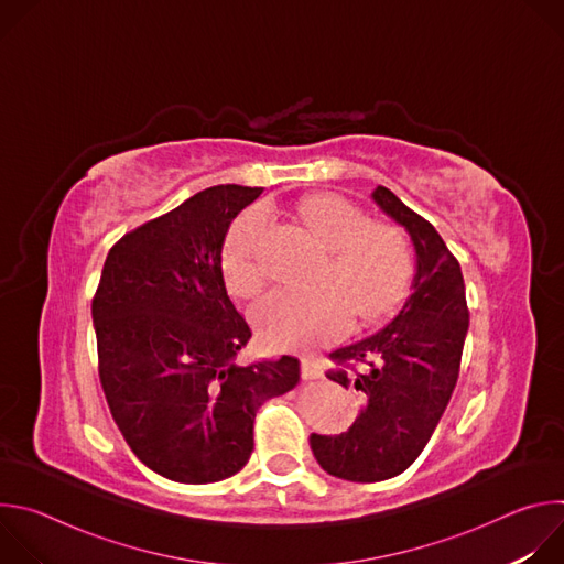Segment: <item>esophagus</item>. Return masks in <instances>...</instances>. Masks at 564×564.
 I'll return each mask as SVG.
<instances>
[{
  "label": "esophagus",
  "instance_id": "obj_1",
  "mask_svg": "<svg viewBox=\"0 0 564 564\" xmlns=\"http://www.w3.org/2000/svg\"><path fill=\"white\" fill-rule=\"evenodd\" d=\"M301 377H303L305 381H310V379H321V377H324V368H321L318 361L303 359V361H301Z\"/></svg>",
  "mask_w": 564,
  "mask_h": 564
}]
</instances>
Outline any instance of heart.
I'll return each instance as SVG.
<instances>
[{
    "mask_svg": "<svg viewBox=\"0 0 564 564\" xmlns=\"http://www.w3.org/2000/svg\"><path fill=\"white\" fill-rule=\"evenodd\" d=\"M314 236L330 250L314 290L279 288L254 305L261 335L283 348H324L346 335L352 310L372 321L394 307L413 276L406 234L390 223H372L355 203L316 196L301 207ZM268 216L252 209L234 227L225 248V276L243 296H254L268 281L263 234Z\"/></svg>",
    "mask_w": 564,
    "mask_h": 564,
    "instance_id": "heart-1",
    "label": "heart"
}]
</instances>
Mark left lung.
Returning <instances> with one entry per match:
<instances>
[{"label": "left lung", "instance_id": "8db88e82", "mask_svg": "<svg viewBox=\"0 0 564 564\" xmlns=\"http://www.w3.org/2000/svg\"><path fill=\"white\" fill-rule=\"evenodd\" d=\"M372 198L409 229L417 274L383 330L330 352L326 377L355 388L364 411L348 433H312L310 446L321 468L350 481L394 477L420 457L457 383L468 330L462 270L437 229L381 185Z\"/></svg>", "mask_w": 564, "mask_h": 564}]
</instances>
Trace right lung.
Wrapping results in <instances>:
<instances>
[{"label":"right lung","instance_id":"obj_1","mask_svg":"<svg viewBox=\"0 0 564 564\" xmlns=\"http://www.w3.org/2000/svg\"><path fill=\"white\" fill-rule=\"evenodd\" d=\"M263 187L216 185L127 231L109 250L91 314L98 372L135 457L185 485L243 468L254 417L301 379L296 357L236 364L252 330L223 281V240Z\"/></svg>","mask_w":564,"mask_h":564}]
</instances>
